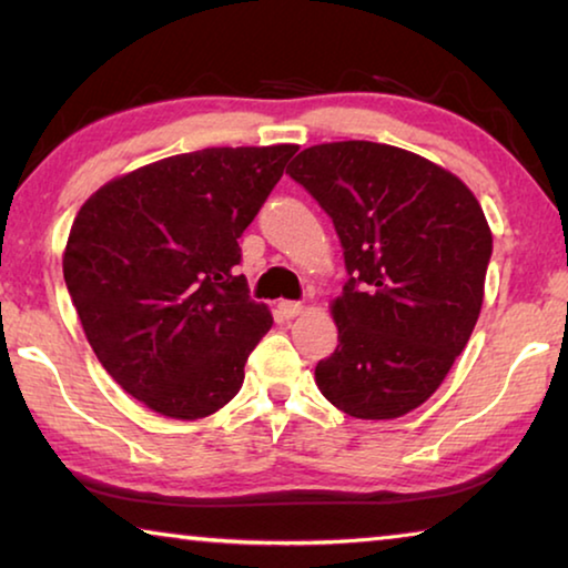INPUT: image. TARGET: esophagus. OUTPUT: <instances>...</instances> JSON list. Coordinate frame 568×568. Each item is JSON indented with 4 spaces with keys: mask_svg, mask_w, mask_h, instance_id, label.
Segmentation results:
<instances>
[{
    "mask_svg": "<svg viewBox=\"0 0 568 568\" xmlns=\"http://www.w3.org/2000/svg\"><path fill=\"white\" fill-rule=\"evenodd\" d=\"M276 310H278V315H282L284 320H292V317H297L300 312H302V302H292V300H282L276 304Z\"/></svg>",
    "mask_w": 568,
    "mask_h": 568,
    "instance_id": "1",
    "label": "esophagus"
}]
</instances>
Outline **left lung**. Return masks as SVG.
<instances>
[{
  "label": "left lung",
  "instance_id": "obj_1",
  "mask_svg": "<svg viewBox=\"0 0 568 568\" xmlns=\"http://www.w3.org/2000/svg\"><path fill=\"white\" fill-rule=\"evenodd\" d=\"M286 174L333 220L348 271L320 392L361 420L420 407L479 320L491 258L479 202L446 169L368 141L304 148Z\"/></svg>",
  "mask_w": 568,
  "mask_h": 568
}]
</instances>
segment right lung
<instances>
[{"mask_svg":"<svg viewBox=\"0 0 568 568\" xmlns=\"http://www.w3.org/2000/svg\"><path fill=\"white\" fill-rule=\"evenodd\" d=\"M297 145L204 148L104 184L71 225L63 278L106 374L155 413L200 420L243 384L271 312L237 237Z\"/></svg>","mask_w":568,"mask_h":568,"instance_id":"add662e5","label":"right lung"}]
</instances>
